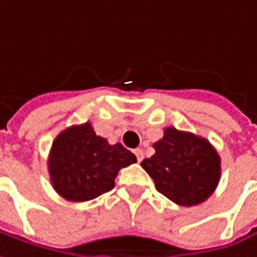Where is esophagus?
Instances as JSON below:
<instances>
[{"instance_id": "34e87169", "label": "esophagus", "mask_w": 257, "mask_h": 257, "mask_svg": "<svg viewBox=\"0 0 257 257\" xmlns=\"http://www.w3.org/2000/svg\"><path fill=\"white\" fill-rule=\"evenodd\" d=\"M134 153H135V156H137V160L141 162V160H143V156H144V154H143V150H141V149H137Z\"/></svg>"}]
</instances>
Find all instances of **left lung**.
Here are the masks:
<instances>
[{
  "label": "left lung",
  "mask_w": 257,
  "mask_h": 257,
  "mask_svg": "<svg viewBox=\"0 0 257 257\" xmlns=\"http://www.w3.org/2000/svg\"><path fill=\"white\" fill-rule=\"evenodd\" d=\"M153 147L156 153L141 166L160 194L179 206H196L213 194L221 178V157L206 138L169 126Z\"/></svg>",
  "instance_id": "1"
}]
</instances>
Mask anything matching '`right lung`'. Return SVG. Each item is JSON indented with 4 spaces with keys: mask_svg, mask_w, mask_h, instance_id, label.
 Masks as SVG:
<instances>
[{
    "mask_svg": "<svg viewBox=\"0 0 257 257\" xmlns=\"http://www.w3.org/2000/svg\"><path fill=\"white\" fill-rule=\"evenodd\" d=\"M135 162V154L120 143L108 144L86 122L57 135L48 157V172L61 197L88 201L110 191L119 171Z\"/></svg>",
    "mask_w": 257,
    "mask_h": 257,
    "instance_id": "right-lung-1",
    "label": "right lung"
}]
</instances>
